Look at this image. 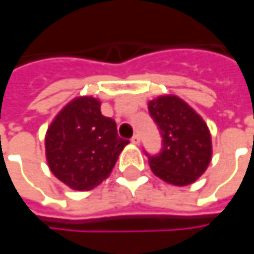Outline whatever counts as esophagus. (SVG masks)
Segmentation results:
<instances>
[{"label": "esophagus", "mask_w": 254, "mask_h": 254, "mask_svg": "<svg viewBox=\"0 0 254 254\" xmlns=\"http://www.w3.org/2000/svg\"><path fill=\"white\" fill-rule=\"evenodd\" d=\"M131 142L132 144H140V135L138 134H134L131 137Z\"/></svg>", "instance_id": "34e87169"}]
</instances>
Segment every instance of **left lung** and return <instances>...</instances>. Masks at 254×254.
Segmentation results:
<instances>
[{
	"mask_svg": "<svg viewBox=\"0 0 254 254\" xmlns=\"http://www.w3.org/2000/svg\"><path fill=\"white\" fill-rule=\"evenodd\" d=\"M150 116L162 137L161 151L150 155L152 172L172 185H190L205 172L212 157L208 126L177 96H161L148 103Z\"/></svg>",
	"mask_w": 254,
	"mask_h": 254,
	"instance_id": "left-lung-1",
	"label": "left lung"
}]
</instances>
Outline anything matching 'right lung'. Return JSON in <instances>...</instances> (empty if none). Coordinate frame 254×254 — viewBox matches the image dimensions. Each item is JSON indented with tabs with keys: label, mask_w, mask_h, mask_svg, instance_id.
Listing matches in <instances>:
<instances>
[{
	"label": "right lung",
	"mask_w": 254,
	"mask_h": 254,
	"mask_svg": "<svg viewBox=\"0 0 254 254\" xmlns=\"http://www.w3.org/2000/svg\"><path fill=\"white\" fill-rule=\"evenodd\" d=\"M128 144L117 134L116 122L100 113V102L79 97L49 126L45 147L54 175L72 190H89L109 177Z\"/></svg>",
	"instance_id": "1"
}]
</instances>
